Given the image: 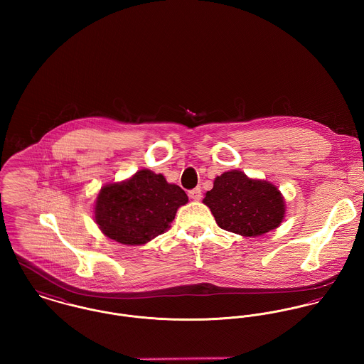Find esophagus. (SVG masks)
I'll use <instances>...</instances> for the list:
<instances>
[{
    "label": "esophagus",
    "mask_w": 364,
    "mask_h": 364,
    "mask_svg": "<svg viewBox=\"0 0 364 364\" xmlns=\"http://www.w3.org/2000/svg\"><path fill=\"white\" fill-rule=\"evenodd\" d=\"M189 198L192 199V200H195V202H199V200H202V191L199 189V188H196V189H192V191H189Z\"/></svg>",
    "instance_id": "34e87169"
}]
</instances>
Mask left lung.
Segmentation results:
<instances>
[{
    "instance_id": "1",
    "label": "left lung",
    "mask_w": 364,
    "mask_h": 364,
    "mask_svg": "<svg viewBox=\"0 0 364 364\" xmlns=\"http://www.w3.org/2000/svg\"><path fill=\"white\" fill-rule=\"evenodd\" d=\"M203 203L220 228L242 237H259L277 228L286 211L284 199L273 183L251 179L237 169L214 179Z\"/></svg>"
}]
</instances>
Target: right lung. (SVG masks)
<instances>
[{
  "instance_id": "add662e5",
  "label": "right lung",
  "mask_w": 364,
  "mask_h": 364,
  "mask_svg": "<svg viewBox=\"0 0 364 364\" xmlns=\"http://www.w3.org/2000/svg\"><path fill=\"white\" fill-rule=\"evenodd\" d=\"M186 203L188 195L178 185L140 169L130 179L105 185L95 202V221L107 238L143 245L165 232Z\"/></svg>"
}]
</instances>
